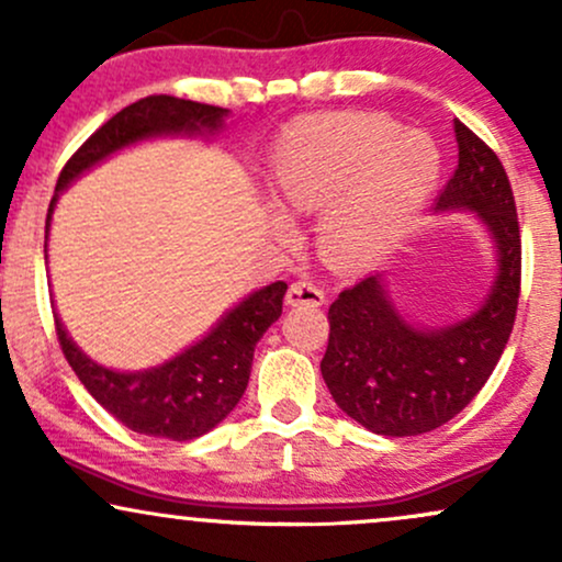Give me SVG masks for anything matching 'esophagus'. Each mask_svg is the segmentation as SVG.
<instances>
[{
    "instance_id": "1",
    "label": "esophagus",
    "mask_w": 562,
    "mask_h": 562,
    "mask_svg": "<svg viewBox=\"0 0 562 562\" xmlns=\"http://www.w3.org/2000/svg\"><path fill=\"white\" fill-rule=\"evenodd\" d=\"M285 301L290 306H322L325 293H322L319 285H314L312 280H299L288 288Z\"/></svg>"
}]
</instances>
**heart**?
Wrapping results in <instances>:
<instances>
[{
  "mask_svg": "<svg viewBox=\"0 0 562 562\" xmlns=\"http://www.w3.org/2000/svg\"><path fill=\"white\" fill-rule=\"evenodd\" d=\"M438 177L423 132L378 113H338L290 132L272 158L274 198L290 214H317L319 248L338 267H364L391 248ZM277 232L288 235L285 218Z\"/></svg>",
  "mask_w": 562,
  "mask_h": 562,
  "instance_id": "b5f03b06",
  "label": "heart"
}]
</instances>
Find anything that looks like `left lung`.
<instances>
[{
  "instance_id": "8db88e82",
  "label": "left lung",
  "mask_w": 562,
  "mask_h": 562,
  "mask_svg": "<svg viewBox=\"0 0 562 562\" xmlns=\"http://www.w3.org/2000/svg\"><path fill=\"white\" fill-rule=\"evenodd\" d=\"M460 164L436 209H468L492 232L499 272L473 317L417 330L385 299L380 274L346 288L327 312L322 378L335 404L380 436H420L473 402L505 351L520 299V224L507 171L492 147L454 121Z\"/></svg>"
}]
</instances>
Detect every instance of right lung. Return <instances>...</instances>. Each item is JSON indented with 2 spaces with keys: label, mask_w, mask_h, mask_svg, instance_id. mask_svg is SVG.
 <instances>
[{
  "label": "right lung",
  "mask_w": 562,
  "mask_h": 562,
  "mask_svg": "<svg viewBox=\"0 0 562 562\" xmlns=\"http://www.w3.org/2000/svg\"><path fill=\"white\" fill-rule=\"evenodd\" d=\"M224 115H227V108L179 100L169 94H150L132 102L97 128L68 158L55 190L60 192L79 173L92 169L121 147L147 137H160V134L216 132ZM55 200L57 198H53L47 211V227ZM285 290V282H272L263 290H256L254 295L224 314L222 322L203 340L173 357L171 362L145 372H115L92 362L68 338L66 327L57 317L55 333L83 389L92 393L115 420L134 434L190 441L216 428L243 398L250 364H254V348L269 330V325L280 319Z\"/></svg>",
  "instance_id": "obj_1"
}]
</instances>
